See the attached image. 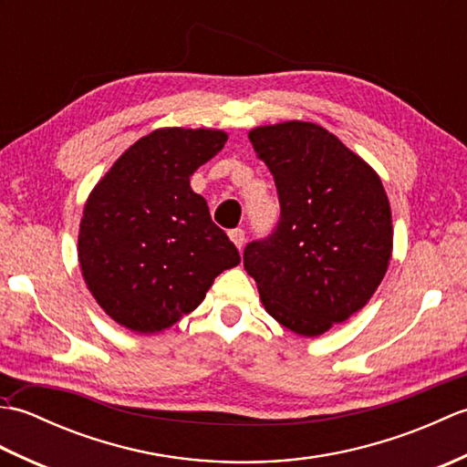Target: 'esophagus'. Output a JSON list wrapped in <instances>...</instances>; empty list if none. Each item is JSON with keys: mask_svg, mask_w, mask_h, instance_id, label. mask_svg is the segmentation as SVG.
I'll return each instance as SVG.
<instances>
[{"mask_svg": "<svg viewBox=\"0 0 467 467\" xmlns=\"http://www.w3.org/2000/svg\"><path fill=\"white\" fill-rule=\"evenodd\" d=\"M228 236H231V241L236 244V249H243L244 246V231L243 228H233L231 233H228Z\"/></svg>", "mask_w": 467, "mask_h": 467, "instance_id": "esophagus-1", "label": "esophagus"}]
</instances>
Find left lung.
<instances>
[{
    "instance_id": "obj_1",
    "label": "left lung",
    "mask_w": 467,
    "mask_h": 467,
    "mask_svg": "<svg viewBox=\"0 0 467 467\" xmlns=\"http://www.w3.org/2000/svg\"><path fill=\"white\" fill-rule=\"evenodd\" d=\"M269 168L281 216L244 246V269L266 313L305 337L329 331L367 305L391 259L385 188L369 164L311 122L249 132Z\"/></svg>"
}]
</instances>
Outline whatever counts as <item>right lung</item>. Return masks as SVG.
I'll list each match as a JSON object with an SVG mask.
<instances>
[{
  "label": "right lung",
  "mask_w": 467,
  "mask_h": 467,
  "mask_svg": "<svg viewBox=\"0 0 467 467\" xmlns=\"http://www.w3.org/2000/svg\"><path fill=\"white\" fill-rule=\"evenodd\" d=\"M224 142L221 130L161 128L128 148L88 198L78 236L84 281L126 329H168L241 263L191 188Z\"/></svg>",
  "instance_id": "right-lung-1"
}]
</instances>
